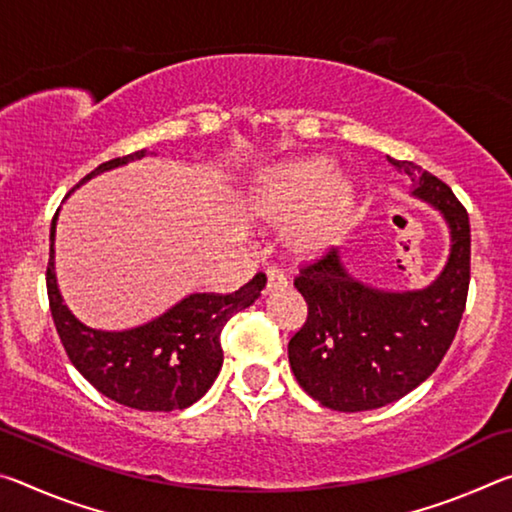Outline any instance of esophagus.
<instances>
[{
    "label": "esophagus",
    "mask_w": 512,
    "mask_h": 512,
    "mask_svg": "<svg viewBox=\"0 0 512 512\" xmlns=\"http://www.w3.org/2000/svg\"><path fill=\"white\" fill-rule=\"evenodd\" d=\"M287 284H289V277L284 275V271H280L277 266L266 268V293L287 289Z\"/></svg>",
    "instance_id": "obj_1"
}]
</instances>
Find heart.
Listing matches in <instances>:
<instances>
[{"label": "heart", "mask_w": 512, "mask_h": 512, "mask_svg": "<svg viewBox=\"0 0 512 512\" xmlns=\"http://www.w3.org/2000/svg\"><path fill=\"white\" fill-rule=\"evenodd\" d=\"M332 164L320 158L282 162L266 169L250 187V207L259 219L282 223L291 219L289 246L300 255H314L339 235L352 207V187L341 178H327Z\"/></svg>", "instance_id": "heart-1"}]
</instances>
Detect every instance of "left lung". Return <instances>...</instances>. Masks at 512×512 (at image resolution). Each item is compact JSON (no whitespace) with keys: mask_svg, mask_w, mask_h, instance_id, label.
<instances>
[{"mask_svg":"<svg viewBox=\"0 0 512 512\" xmlns=\"http://www.w3.org/2000/svg\"><path fill=\"white\" fill-rule=\"evenodd\" d=\"M388 162L413 180V194L436 205L452 232L445 271L422 291L363 287L329 250L293 280L307 320L289 341V363L305 393L341 413L370 411L420 386L452 345L470 289V219L449 185L415 162Z\"/></svg>","mask_w":512,"mask_h":512,"instance_id":"8db88e82","label":"left lung"}]
</instances>
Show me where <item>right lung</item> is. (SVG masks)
Returning a JSON list of instances; mask_svg holds the SVG:
<instances>
[{"label": "right lung", "instance_id": "1", "mask_svg": "<svg viewBox=\"0 0 512 512\" xmlns=\"http://www.w3.org/2000/svg\"><path fill=\"white\" fill-rule=\"evenodd\" d=\"M146 151L99 164L79 185L101 171L115 169ZM76 185V187H79ZM74 187V189H76ZM58 214V212H56ZM49 235L47 296L60 343L74 368L110 397L137 411H178L192 406L214 384L223 363L221 329L237 311L253 305L266 287V275L257 273L239 291L192 293L167 314L126 332H101L79 323L63 305L54 275V232Z\"/></svg>", "mask_w": 512, "mask_h": 512}]
</instances>
